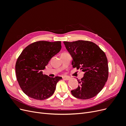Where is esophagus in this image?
<instances>
[{
	"mask_svg": "<svg viewBox=\"0 0 126 126\" xmlns=\"http://www.w3.org/2000/svg\"><path fill=\"white\" fill-rule=\"evenodd\" d=\"M63 79L64 80H68L69 79V77H66V76H63Z\"/></svg>",
	"mask_w": 126,
	"mask_h": 126,
	"instance_id": "1",
	"label": "esophagus"
}]
</instances>
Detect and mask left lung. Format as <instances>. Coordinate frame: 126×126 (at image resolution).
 Wrapping results in <instances>:
<instances>
[{"mask_svg":"<svg viewBox=\"0 0 126 126\" xmlns=\"http://www.w3.org/2000/svg\"><path fill=\"white\" fill-rule=\"evenodd\" d=\"M63 44L72 58V67L84 72L83 77L78 79V87L71 91L72 94L81 99L93 98L102 89L108 79V60L105 52L89 41H63Z\"/></svg>","mask_w":126,"mask_h":126,"instance_id":"8db88e82","label":"left lung"}]
</instances>
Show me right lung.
<instances>
[{"label":"right lung","mask_w":126,"mask_h":126,"mask_svg":"<svg viewBox=\"0 0 126 126\" xmlns=\"http://www.w3.org/2000/svg\"><path fill=\"white\" fill-rule=\"evenodd\" d=\"M61 48V41H37L26 47L19 56L15 66L17 79L28 97L41 100L54 93L57 83L62 77H49L42 70Z\"/></svg>","instance_id":"obj_1"}]
</instances>
